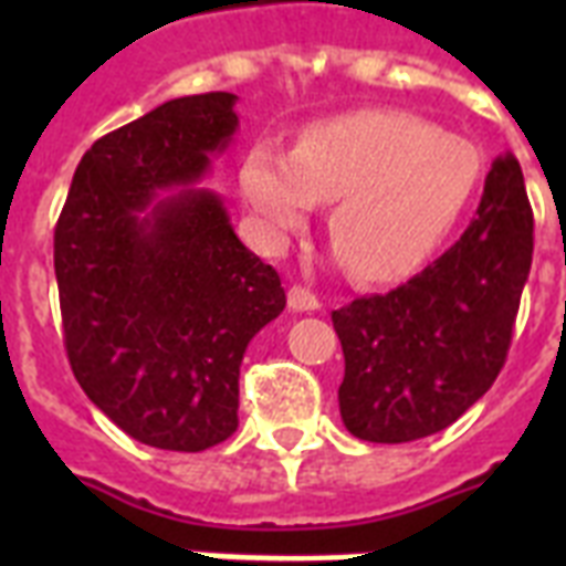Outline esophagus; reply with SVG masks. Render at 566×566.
Masks as SVG:
<instances>
[{"label": "esophagus", "mask_w": 566, "mask_h": 566, "mask_svg": "<svg viewBox=\"0 0 566 566\" xmlns=\"http://www.w3.org/2000/svg\"><path fill=\"white\" fill-rule=\"evenodd\" d=\"M287 302H291L293 311H317L319 308L317 293L308 291V287H302V284H293L291 291H287Z\"/></svg>", "instance_id": "1"}]
</instances>
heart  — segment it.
Listing matches in <instances>:
<instances>
[{
  "label": "heart",
  "instance_id": "heart-1",
  "mask_svg": "<svg viewBox=\"0 0 566 566\" xmlns=\"http://www.w3.org/2000/svg\"><path fill=\"white\" fill-rule=\"evenodd\" d=\"M482 179L484 158L470 140L390 108L308 123L293 153L258 140L240 167L243 199L273 247L335 199L328 238L361 282L417 273L464 220Z\"/></svg>",
  "mask_w": 566,
  "mask_h": 566
}]
</instances>
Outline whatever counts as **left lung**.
<instances>
[{"label":"left lung","instance_id":"obj_1","mask_svg":"<svg viewBox=\"0 0 566 566\" xmlns=\"http://www.w3.org/2000/svg\"><path fill=\"white\" fill-rule=\"evenodd\" d=\"M532 231L517 158H496L455 247L396 291L332 311L346 361L337 402L355 438H429L488 394L509 358Z\"/></svg>","mask_w":566,"mask_h":566}]
</instances>
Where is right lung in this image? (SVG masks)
I'll return each mask as SVG.
<instances>
[{"label":"right lung","instance_id":"1","mask_svg":"<svg viewBox=\"0 0 566 566\" xmlns=\"http://www.w3.org/2000/svg\"><path fill=\"white\" fill-rule=\"evenodd\" d=\"M234 102L222 91L181 96L99 137L57 217L70 367L146 447L202 452L231 438L243 353L287 305L220 196L193 185L238 132Z\"/></svg>","mask_w":566,"mask_h":566}]
</instances>
